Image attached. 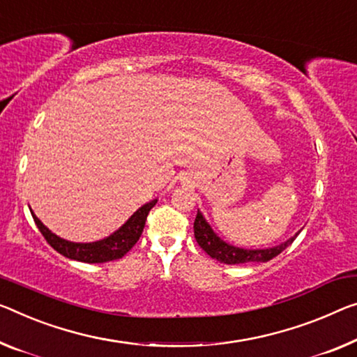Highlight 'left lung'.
Wrapping results in <instances>:
<instances>
[{"label":"left lung","mask_w":357,"mask_h":357,"mask_svg":"<svg viewBox=\"0 0 357 357\" xmlns=\"http://www.w3.org/2000/svg\"><path fill=\"white\" fill-rule=\"evenodd\" d=\"M298 233H295L292 238H289L281 244L273 245V248L243 249V248H236V245L223 241L220 236L213 231L209 222L206 220L204 215L199 212V209H197V215L195 220V238L197 241V244L201 245V249L204 250L207 255H211V259H215L220 263H227V265H239V263H248V261L271 260L276 255L281 254L284 249L289 248V245L295 241V238H297Z\"/></svg>","instance_id":"8db88e82"}]
</instances>
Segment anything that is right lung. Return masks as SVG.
Masks as SVG:
<instances>
[{"label":"right lung","mask_w":357,"mask_h":357,"mask_svg":"<svg viewBox=\"0 0 357 357\" xmlns=\"http://www.w3.org/2000/svg\"><path fill=\"white\" fill-rule=\"evenodd\" d=\"M156 202L158 199H153L139 207V209L128 218V222L121 225L116 231L100 241H94V243H73V241L60 238V236L52 233L51 229L45 227L40 218L33 213V211H30L38 229H40L41 234L45 236L47 243L51 244V248L56 249L59 254L67 257V259L84 263H105L121 259V257H124L134 248V244L139 241L142 231H144L148 212L151 211V207L155 206Z\"/></svg>","instance_id":"right-lung-1"}]
</instances>
